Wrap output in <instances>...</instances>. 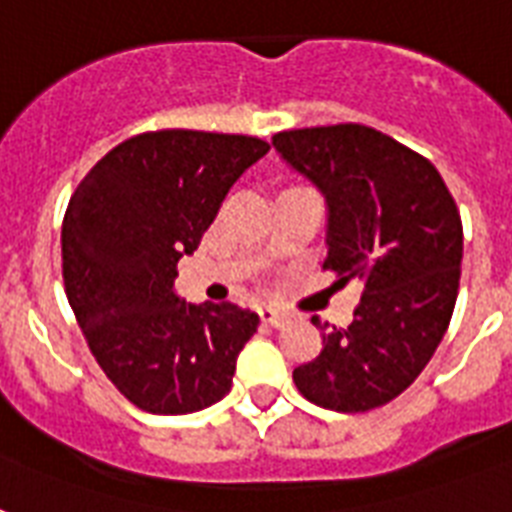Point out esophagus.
<instances>
[{"mask_svg": "<svg viewBox=\"0 0 512 512\" xmlns=\"http://www.w3.org/2000/svg\"><path fill=\"white\" fill-rule=\"evenodd\" d=\"M257 313H260V319H263V324H268V327H281V324L287 321V316L276 311V308H271V305H265V308H260Z\"/></svg>", "mask_w": 512, "mask_h": 512, "instance_id": "1", "label": "esophagus"}]
</instances>
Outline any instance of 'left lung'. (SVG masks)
Returning a JSON list of instances; mask_svg holds the SVG:
<instances>
[{
    "instance_id": "obj_1",
    "label": "left lung",
    "mask_w": 512,
    "mask_h": 512,
    "mask_svg": "<svg viewBox=\"0 0 512 512\" xmlns=\"http://www.w3.org/2000/svg\"><path fill=\"white\" fill-rule=\"evenodd\" d=\"M281 159L327 199V263L364 295L348 329L313 319L324 348L292 372L308 401L369 412L404 393L452 321L462 220L444 177L412 148L364 124L273 135Z\"/></svg>"
}]
</instances>
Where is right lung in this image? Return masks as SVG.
<instances>
[{"label":"right lung","instance_id":"right-lung-1","mask_svg":"<svg viewBox=\"0 0 512 512\" xmlns=\"http://www.w3.org/2000/svg\"><path fill=\"white\" fill-rule=\"evenodd\" d=\"M268 148L247 135L143 132L108 151L68 201V305L100 369L143 412H199L231 390L260 316L185 303L177 260L193 255L225 193Z\"/></svg>","mask_w":512,"mask_h":512}]
</instances>
